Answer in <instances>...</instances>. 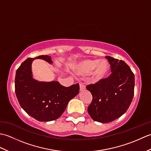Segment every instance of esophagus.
<instances>
[{"label":"esophagus","instance_id":"obj_1","mask_svg":"<svg viewBox=\"0 0 151 151\" xmlns=\"http://www.w3.org/2000/svg\"><path fill=\"white\" fill-rule=\"evenodd\" d=\"M86 89V86L82 84H80V91H84Z\"/></svg>","mask_w":151,"mask_h":151}]
</instances>
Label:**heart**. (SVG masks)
<instances>
[{
	"mask_svg": "<svg viewBox=\"0 0 151 151\" xmlns=\"http://www.w3.org/2000/svg\"><path fill=\"white\" fill-rule=\"evenodd\" d=\"M110 66L106 60L87 59L80 62L75 67L76 73L81 76L91 74V81L97 83L102 81L108 73Z\"/></svg>",
	"mask_w": 151,
	"mask_h": 151,
	"instance_id": "obj_1",
	"label": "heart"
}]
</instances>
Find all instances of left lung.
<instances>
[{
    "label": "left lung",
    "mask_w": 151,
    "mask_h": 151,
    "mask_svg": "<svg viewBox=\"0 0 151 151\" xmlns=\"http://www.w3.org/2000/svg\"><path fill=\"white\" fill-rule=\"evenodd\" d=\"M111 65V74L95 84L87 86L93 96L88 114L95 121L107 123L127 111L134 97V75L123 60L106 56Z\"/></svg>",
    "instance_id": "1"
}]
</instances>
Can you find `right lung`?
Returning <instances> with one entry per match:
<instances>
[{"instance_id": "right-lung-1", "label": "right lung", "mask_w": 151, "mask_h": 151, "mask_svg": "<svg viewBox=\"0 0 151 151\" xmlns=\"http://www.w3.org/2000/svg\"><path fill=\"white\" fill-rule=\"evenodd\" d=\"M41 59L50 64L51 57L39 56L27 59L16 71L15 93L21 108L39 121H51L59 118L65 111L69 101L79 93V84L64 87L58 82H40L32 72L34 60Z\"/></svg>"}]
</instances>
